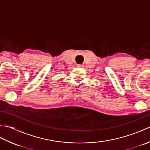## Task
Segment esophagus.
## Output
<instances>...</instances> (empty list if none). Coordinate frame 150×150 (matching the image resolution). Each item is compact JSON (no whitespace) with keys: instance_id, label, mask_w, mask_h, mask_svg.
Listing matches in <instances>:
<instances>
[{"instance_id":"obj_1","label":"esophagus","mask_w":150,"mask_h":150,"mask_svg":"<svg viewBox=\"0 0 150 150\" xmlns=\"http://www.w3.org/2000/svg\"><path fill=\"white\" fill-rule=\"evenodd\" d=\"M77 66H78V67H80V68H82V67L84 66V65H83V64H78Z\"/></svg>"}]
</instances>
